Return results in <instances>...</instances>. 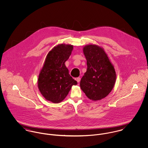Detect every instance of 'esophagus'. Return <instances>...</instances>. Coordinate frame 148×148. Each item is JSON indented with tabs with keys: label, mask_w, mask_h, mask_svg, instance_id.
Segmentation results:
<instances>
[{
	"label": "esophagus",
	"mask_w": 148,
	"mask_h": 148,
	"mask_svg": "<svg viewBox=\"0 0 148 148\" xmlns=\"http://www.w3.org/2000/svg\"><path fill=\"white\" fill-rule=\"evenodd\" d=\"M75 80L77 82V83H79L80 81V77H76V78H75Z\"/></svg>",
	"instance_id": "1"
}]
</instances>
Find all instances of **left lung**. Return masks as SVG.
Here are the masks:
<instances>
[{
	"instance_id": "left-lung-1",
	"label": "left lung",
	"mask_w": 148,
	"mask_h": 148,
	"mask_svg": "<svg viewBox=\"0 0 148 148\" xmlns=\"http://www.w3.org/2000/svg\"><path fill=\"white\" fill-rule=\"evenodd\" d=\"M87 69L80 81V88L90 100H100L109 95L115 83L116 75L105 51L96 45L83 48Z\"/></svg>"
}]
</instances>
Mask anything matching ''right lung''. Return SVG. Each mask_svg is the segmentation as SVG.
<instances>
[{"instance_id":"obj_1","label":"right lung","mask_w":148,"mask_h":148,"mask_svg":"<svg viewBox=\"0 0 148 148\" xmlns=\"http://www.w3.org/2000/svg\"><path fill=\"white\" fill-rule=\"evenodd\" d=\"M73 46L59 44L48 53L38 78V88L44 97L53 103L62 101L72 86L77 82L69 74L65 62L69 59Z\"/></svg>"}]
</instances>
